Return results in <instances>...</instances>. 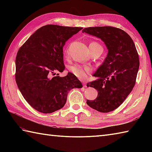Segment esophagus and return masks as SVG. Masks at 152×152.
<instances>
[{
  "instance_id": "obj_1",
  "label": "esophagus",
  "mask_w": 152,
  "mask_h": 152,
  "mask_svg": "<svg viewBox=\"0 0 152 152\" xmlns=\"http://www.w3.org/2000/svg\"><path fill=\"white\" fill-rule=\"evenodd\" d=\"M82 83H83V87H84V88H86L87 87V86H86V82H85V81H82Z\"/></svg>"
}]
</instances>
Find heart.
I'll return each mask as SVG.
<instances>
[{
    "label": "heart",
    "instance_id": "heart-1",
    "mask_svg": "<svg viewBox=\"0 0 152 152\" xmlns=\"http://www.w3.org/2000/svg\"><path fill=\"white\" fill-rule=\"evenodd\" d=\"M89 46H101L100 45L95 42H92L89 44ZM69 55V50L66 49L65 51H64V56L66 57L68 56ZM70 71L72 72L74 76H76L77 78L79 79H85L89 74L91 73V68L89 66H83L78 65V64H75L70 68Z\"/></svg>",
    "mask_w": 152,
    "mask_h": 152
}]
</instances>
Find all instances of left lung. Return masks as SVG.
<instances>
[{
  "instance_id": "obj_1",
  "label": "left lung",
  "mask_w": 152,
  "mask_h": 152,
  "mask_svg": "<svg viewBox=\"0 0 152 152\" xmlns=\"http://www.w3.org/2000/svg\"><path fill=\"white\" fill-rule=\"evenodd\" d=\"M82 32L101 38L108 50L104 63L93 74L98 79L87 83L98 91L95 100H88L87 104L100 112L113 111L136 83L140 62L134 43L126 32L114 27H88Z\"/></svg>"
}]
</instances>
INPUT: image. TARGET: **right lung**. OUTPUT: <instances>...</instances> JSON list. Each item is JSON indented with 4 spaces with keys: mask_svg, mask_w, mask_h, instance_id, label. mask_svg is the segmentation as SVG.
<instances>
[{
    "mask_svg": "<svg viewBox=\"0 0 152 152\" xmlns=\"http://www.w3.org/2000/svg\"><path fill=\"white\" fill-rule=\"evenodd\" d=\"M82 27L47 25L22 45L15 58V81L24 99L36 110L50 114L62 108L68 93L82 88L73 74L53 76L64 70L63 46Z\"/></svg>",
    "mask_w": 152,
    "mask_h": 152,
    "instance_id": "obj_1",
    "label": "right lung"
}]
</instances>
